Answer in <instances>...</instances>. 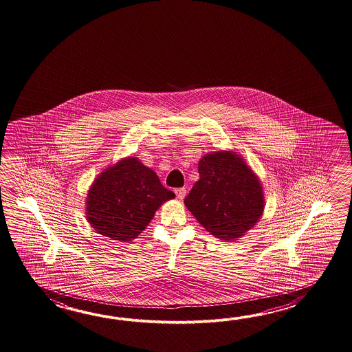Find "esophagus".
Listing matches in <instances>:
<instances>
[{"mask_svg":"<svg viewBox=\"0 0 352 352\" xmlns=\"http://www.w3.org/2000/svg\"><path fill=\"white\" fill-rule=\"evenodd\" d=\"M175 194H176L179 200H184V199H185V196H186V188H185V187L176 188V190H175Z\"/></svg>","mask_w":352,"mask_h":352,"instance_id":"34e87169","label":"esophagus"}]
</instances>
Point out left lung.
Here are the masks:
<instances>
[{
	"label": "left lung",
	"instance_id": "8db88e82",
	"mask_svg": "<svg viewBox=\"0 0 352 352\" xmlns=\"http://www.w3.org/2000/svg\"><path fill=\"white\" fill-rule=\"evenodd\" d=\"M200 179L185 199L196 220L215 238L232 241L262 217L264 194L258 176L232 151H217L199 161Z\"/></svg>",
	"mask_w": 352,
	"mask_h": 352
}]
</instances>
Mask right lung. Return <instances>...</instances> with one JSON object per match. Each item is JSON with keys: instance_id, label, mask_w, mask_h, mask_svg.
Here are the masks:
<instances>
[{"instance_id": "add662e5", "label": "right lung", "mask_w": 352, "mask_h": 352, "mask_svg": "<svg viewBox=\"0 0 352 352\" xmlns=\"http://www.w3.org/2000/svg\"><path fill=\"white\" fill-rule=\"evenodd\" d=\"M175 197L137 157H126L98 175L87 196V220L113 240L131 241L150 224L158 208Z\"/></svg>"}]
</instances>
